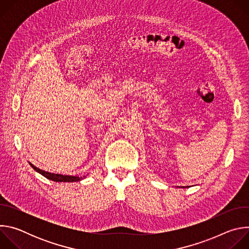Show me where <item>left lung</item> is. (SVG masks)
Returning <instances> with one entry per match:
<instances>
[{"label": "left lung", "mask_w": 249, "mask_h": 249, "mask_svg": "<svg viewBox=\"0 0 249 249\" xmlns=\"http://www.w3.org/2000/svg\"><path fill=\"white\" fill-rule=\"evenodd\" d=\"M188 187H190V186H185V187L182 186V187H179V188H188Z\"/></svg>", "instance_id": "left-lung-1"}]
</instances>
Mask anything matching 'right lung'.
<instances>
[{
  "label": "right lung",
  "mask_w": 249,
  "mask_h": 249,
  "mask_svg": "<svg viewBox=\"0 0 249 249\" xmlns=\"http://www.w3.org/2000/svg\"><path fill=\"white\" fill-rule=\"evenodd\" d=\"M30 166L38 173H40L41 175H43L44 177H46L47 179H50L52 181H56V182H78L83 180L84 178H86V176H73V175H63V174H59V173H53V172H48L45 170H42L36 166H34L31 162H29Z\"/></svg>",
  "instance_id": "obj_1"
}]
</instances>
